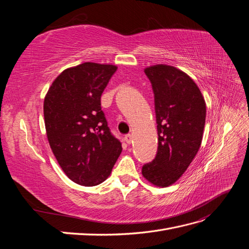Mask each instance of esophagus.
<instances>
[{
	"instance_id": "obj_1",
	"label": "esophagus",
	"mask_w": 249,
	"mask_h": 249,
	"mask_svg": "<svg viewBox=\"0 0 249 249\" xmlns=\"http://www.w3.org/2000/svg\"><path fill=\"white\" fill-rule=\"evenodd\" d=\"M124 141L127 143V144H130L132 142V135L131 134H126L124 136Z\"/></svg>"
}]
</instances>
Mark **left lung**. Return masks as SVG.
I'll return each mask as SVG.
<instances>
[{"instance_id": "left-lung-1", "label": "left lung", "mask_w": 249, "mask_h": 249, "mask_svg": "<svg viewBox=\"0 0 249 249\" xmlns=\"http://www.w3.org/2000/svg\"><path fill=\"white\" fill-rule=\"evenodd\" d=\"M155 97L158 150L142 166L148 182L167 187L182 177L201 144L206 103L194 81L173 66L145 69Z\"/></svg>"}]
</instances>
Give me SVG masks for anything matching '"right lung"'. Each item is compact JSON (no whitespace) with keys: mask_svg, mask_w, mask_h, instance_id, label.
Returning <instances> with one entry per match:
<instances>
[{"mask_svg":"<svg viewBox=\"0 0 249 249\" xmlns=\"http://www.w3.org/2000/svg\"><path fill=\"white\" fill-rule=\"evenodd\" d=\"M117 67L85 62L62 71L43 103L53 154L65 175L82 186L103 183L122 153L101 107V96Z\"/></svg>","mask_w":249,"mask_h":249,"instance_id":"add662e5","label":"right lung"}]
</instances>
